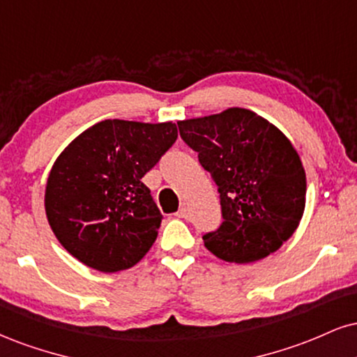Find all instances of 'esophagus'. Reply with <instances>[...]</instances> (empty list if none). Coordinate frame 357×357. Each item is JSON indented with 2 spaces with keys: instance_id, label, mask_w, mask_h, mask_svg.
Instances as JSON below:
<instances>
[{
  "instance_id": "esophagus-1",
  "label": "esophagus",
  "mask_w": 357,
  "mask_h": 357,
  "mask_svg": "<svg viewBox=\"0 0 357 357\" xmlns=\"http://www.w3.org/2000/svg\"><path fill=\"white\" fill-rule=\"evenodd\" d=\"M188 214H190V206H188L186 203H183L181 206H179V211L176 213V216H178V218H188Z\"/></svg>"
}]
</instances>
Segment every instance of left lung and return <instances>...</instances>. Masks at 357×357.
Wrapping results in <instances>:
<instances>
[{"label": "left lung", "instance_id": "left-lung-1", "mask_svg": "<svg viewBox=\"0 0 357 357\" xmlns=\"http://www.w3.org/2000/svg\"><path fill=\"white\" fill-rule=\"evenodd\" d=\"M183 141L211 174L222 222L203 236L227 263H255L293 236L306 206V173L291 141L244 108L178 121Z\"/></svg>", "mask_w": 357, "mask_h": 357}]
</instances>
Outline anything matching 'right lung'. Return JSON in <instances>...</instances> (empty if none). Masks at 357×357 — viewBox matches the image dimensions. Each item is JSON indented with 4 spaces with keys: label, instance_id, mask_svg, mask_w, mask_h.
Masks as SVG:
<instances>
[{
    "label": "right lung",
    "instance_id": "obj_1",
    "mask_svg": "<svg viewBox=\"0 0 357 357\" xmlns=\"http://www.w3.org/2000/svg\"><path fill=\"white\" fill-rule=\"evenodd\" d=\"M178 137L174 123L105 119L51 167L46 218L61 246L101 273L130 269L158 238L161 213L141 181Z\"/></svg>",
    "mask_w": 357,
    "mask_h": 357
}]
</instances>
